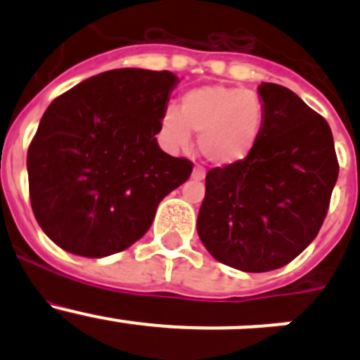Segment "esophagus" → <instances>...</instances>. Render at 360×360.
I'll list each match as a JSON object with an SVG mask.
<instances>
[{
	"instance_id": "34e87169",
	"label": "esophagus",
	"mask_w": 360,
	"mask_h": 360,
	"mask_svg": "<svg viewBox=\"0 0 360 360\" xmlns=\"http://www.w3.org/2000/svg\"><path fill=\"white\" fill-rule=\"evenodd\" d=\"M191 177H193V179H197V181H202L203 177H205V170H203L202 167H195Z\"/></svg>"
}]
</instances>
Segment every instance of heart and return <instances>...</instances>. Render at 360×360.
Here are the masks:
<instances>
[{
  "instance_id": "1",
  "label": "heart",
  "mask_w": 360,
  "mask_h": 360,
  "mask_svg": "<svg viewBox=\"0 0 360 360\" xmlns=\"http://www.w3.org/2000/svg\"><path fill=\"white\" fill-rule=\"evenodd\" d=\"M264 122L257 96L244 89L203 85L181 97L179 110H165L160 132L170 148L188 146L198 134V150L214 167H233L252 155Z\"/></svg>"
}]
</instances>
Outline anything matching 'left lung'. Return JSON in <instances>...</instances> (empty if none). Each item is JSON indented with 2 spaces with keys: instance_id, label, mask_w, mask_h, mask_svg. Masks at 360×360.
<instances>
[{
  "instance_id": "8db88e82",
  "label": "left lung",
  "mask_w": 360,
  "mask_h": 360,
  "mask_svg": "<svg viewBox=\"0 0 360 360\" xmlns=\"http://www.w3.org/2000/svg\"><path fill=\"white\" fill-rule=\"evenodd\" d=\"M257 90L259 141L245 162L207 172L197 219L214 259L252 274L285 266L311 244L340 172L328 122L285 86Z\"/></svg>"
}]
</instances>
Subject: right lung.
I'll use <instances>...</instances> for the list:
<instances>
[{
	"instance_id": "1",
	"label": "right lung",
	"mask_w": 360,
	"mask_h": 360,
	"mask_svg": "<svg viewBox=\"0 0 360 360\" xmlns=\"http://www.w3.org/2000/svg\"><path fill=\"white\" fill-rule=\"evenodd\" d=\"M170 71L112 69L52 101L27 150L29 198L46 237L104 257L139 240L193 163L160 150Z\"/></svg>"
}]
</instances>
